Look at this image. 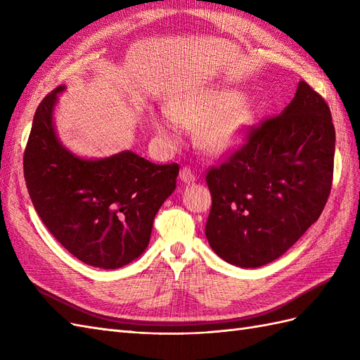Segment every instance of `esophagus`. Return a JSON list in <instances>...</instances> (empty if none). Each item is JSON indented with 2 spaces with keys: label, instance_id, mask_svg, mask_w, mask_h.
<instances>
[{
  "label": "esophagus",
  "instance_id": "obj_1",
  "mask_svg": "<svg viewBox=\"0 0 360 360\" xmlns=\"http://www.w3.org/2000/svg\"><path fill=\"white\" fill-rule=\"evenodd\" d=\"M179 178H181L182 182H186V184H191V182L196 181L195 173L191 172L190 167H184V169L181 170V173H179Z\"/></svg>",
  "mask_w": 360,
  "mask_h": 360
}]
</instances>
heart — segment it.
Wrapping results in <instances>:
<instances>
[{
    "mask_svg": "<svg viewBox=\"0 0 360 360\" xmlns=\"http://www.w3.org/2000/svg\"><path fill=\"white\" fill-rule=\"evenodd\" d=\"M252 109L233 89H204L174 98L169 112L155 117V127L162 136L174 140L179 126H198V143L211 153L237 149L252 124Z\"/></svg>",
    "mask_w": 360,
    "mask_h": 360,
    "instance_id": "obj_1",
    "label": "heart"
}]
</instances>
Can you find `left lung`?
Masks as SVG:
<instances>
[{"label": "left lung", "mask_w": 360, "mask_h": 360, "mask_svg": "<svg viewBox=\"0 0 360 360\" xmlns=\"http://www.w3.org/2000/svg\"><path fill=\"white\" fill-rule=\"evenodd\" d=\"M335 140L328 105L301 80L281 114L251 126L245 143L208 169L205 236L220 259L259 268L298 242L327 204Z\"/></svg>", "instance_id": "obj_1"}]
</instances>
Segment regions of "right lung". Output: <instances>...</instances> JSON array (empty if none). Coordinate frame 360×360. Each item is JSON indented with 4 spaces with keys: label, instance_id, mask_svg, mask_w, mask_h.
<instances>
[{
    "label": "right lung",
    "instance_id": "obj_1",
    "mask_svg": "<svg viewBox=\"0 0 360 360\" xmlns=\"http://www.w3.org/2000/svg\"><path fill=\"white\" fill-rule=\"evenodd\" d=\"M58 86L34 112L24 152V178L36 213L68 252L89 266L117 269L149 245L153 219L176 188L179 165H158L131 150L84 160L53 127Z\"/></svg>",
    "mask_w": 360,
    "mask_h": 360
}]
</instances>
